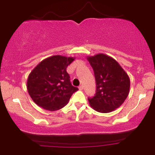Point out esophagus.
<instances>
[{"label":"esophagus","mask_w":155,"mask_h":155,"mask_svg":"<svg viewBox=\"0 0 155 155\" xmlns=\"http://www.w3.org/2000/svg\"><path fill=\"white\" fill-rule=\"evenodd\" d=\"M79 89L80 90H82L83 89H84V86H83V85H82V84H81V85H80V86L79 87Z\"/></svg>","instance_id":"obj_1"}]
</instances>
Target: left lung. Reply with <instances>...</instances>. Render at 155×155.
<instances>
[{"mask_svg":"<svg viewBox=\"0 0 155 155\" xmlns=\"http://www.w3.org/2000/svg\"><path fill=\"white\" fill-rule=\"evenodd\" d=\"M87 59L93 68L96 93L88 98L90 106L100 113H109L119 108L128 96L130 87L129 76L118 62L100 53Z\"/></svg>","mask_w":155,"mask_h":155,"instance_id":"left-lung-1","label":"left lung"}]
</instances>
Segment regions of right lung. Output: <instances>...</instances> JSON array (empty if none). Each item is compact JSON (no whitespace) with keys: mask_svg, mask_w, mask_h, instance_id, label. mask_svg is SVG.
<instances>
[{"mask_svg":"<svg viewBox=\"0 0 155 155\" xmlns=\"http://www.w3.org/2000/svg\"><path fill=\"white\" fill-rule=\"evenodd\" d=\"M73 57L53 55L40 62L27 80V90L35 104L50 111L66 106L78 88L72 86L67 67Z\"/></svg>","mask_w":155,"mask_h":155,"instance_id":"obj_1","label":"right lung"}]
</instances>
